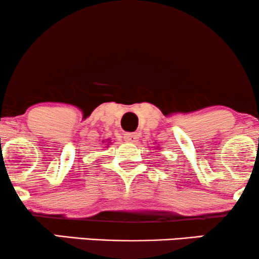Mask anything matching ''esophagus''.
Returning <instances> with one entry per match:
<instances>
[{"mask_svg":"<svg viewBox=\"0 0 259 259\" xmlns=\"http://www.w3.org/2000/svg\"><path fill=\"white\" fill-rule=\"evenodd\" d=\"M124 137H125V140L127 142H137L139 141V134L137 133H126L124 134Z\"/></svg>","mask_w":259,"mask_h":259,"instance_id":"34e87169","label":"esophagus"}]
</instances>
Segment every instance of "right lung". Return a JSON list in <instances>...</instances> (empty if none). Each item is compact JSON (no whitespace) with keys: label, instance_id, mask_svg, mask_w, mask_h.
<instances>
[{"label":"right lung","instance_id":"1","mask_svg":"<svg viewBox=\"0 0 259 259\" xmlns=\"http://www.w3.org/2000/svg\"><path fill=\"white\" fill-rule=\"evenodd\" d=\"M107 145H110V142H109V143H107Z\"/></svg>","mask_w":259,"mask_h":259}]
</instances>
